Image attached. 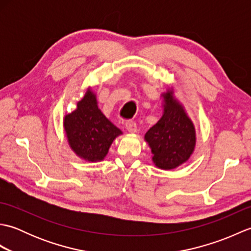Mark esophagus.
<instances>
[{"instance_id": "1", "label": "esophagus", "mask_w": 251, "mask_h": 251, "mask_svg": "<svg viewBox=\"0 0 251 251\" xmlns=\"http://www.w3.org/2000/svg\"><path fill=\"white\" fill-rule=\"evenodd\" d=\"M126 129L129 132H136L137 131V124L134 121H127L126 122Z\"/></svg>"}]
</instances>
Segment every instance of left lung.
<instances>
[{
  "instance_id": "left-lung-1",
  "label": "left lung",
  "mask_w": 251,
  "mask_h": 251,
  "mask_svg": "<svg viewBox=\"0 0 251 251\" xmlns=\"http://www.w3.org/2000/svg\"><path fill=\"white\" fill-rule=\"evenodd\" d=\"M164 114L145 136L153 154V163L161 169H174L190 158L196 137L192 121L183 106L174 98L173 90L164 94Z\"/></svg>"
}]
</instances>
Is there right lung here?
I'll return each mask as SVG.
<instances>
[{
  "label": "right lung",
  "instance_id": "add662e5",
  "mask_svg": "<svg viewBox=\"0 0 251 251\" xmlns=\"http://www.w3.org/2000/svg\"><path fill=\"white\" fill-rule=\"evenodd\" d=\"M68 142L76 155L88 162L102 161L121 129L98 109L96 95L87 90L77 108L63 121Z\"/></svg>",
  "mask_w": 251,
  "mask_h": 251
}]
</instances>
